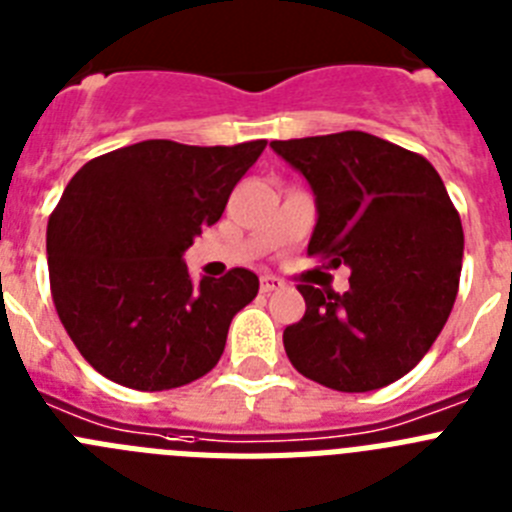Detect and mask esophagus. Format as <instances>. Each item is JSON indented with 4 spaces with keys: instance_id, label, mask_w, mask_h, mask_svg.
Listing matches in <instances>:
<instances>
[{
    "instance_id": "1",
    "label": "esophagus",
    "mask_w": 512,
    "mask_h": 512,
    "mask_svg": "<svg viewBox=\"0 0 512 512\" xmlns=\"http://www.w3.org/2000/svg\"><path fill=\"white\" fill-rule=\"evenodd\" d=\"M284 282L277 277H271V274H266V277H261V292L264 295H269V292H277V289H282Z\"/></svg>"
}]
</instances>
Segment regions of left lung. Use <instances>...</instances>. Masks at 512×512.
<instances>
[{"instance_id": "left-lung-1", "label": "left lung", "mask_w": 512, "mask_h": 512, "mask_svg": "<svg viewBox=\"0 0 512 512\" xmlns=\"http://www.w3.org/2000/svg\"><path fill=\"white\" fill-rule=\"evenodd\" d=\"M271 148L315 192L307 256L351 269L343 295L297 284L307 307L284 328L289 361L338 392L397 382L428 354L459 292L464 230L441 176L420 153L361 130Z\"/></svg>"}]
</instances>
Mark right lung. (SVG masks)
Listing matches in <instances>:
<instances>
[{
  "mask_svg": "<svg viewBox=\"0 0 512 512\" xmlns=\"http://www.w3.org/2000/svg\"><path fill=\"white\" fill-rule=\"evenodd\" d=\"M266 140L184 146L143 140L92 158L48 220L58 318L102 377L161 392L205 377L259 277H189L182 253L215 225Z\"/></svg>",
  "mask_w": 512,
  "mask_h": 512,
  "instance_id": "right-lung-1",
  "label": "right lung"
}]
</instances>
